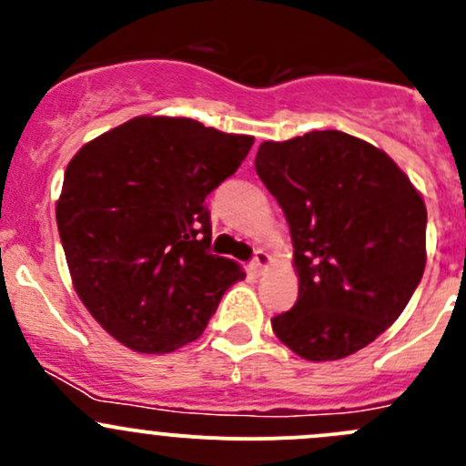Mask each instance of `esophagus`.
<instances>
[{
	"instance_id": "esophagus-1",
	"label": "esophagus",
	"mask_w": 466,
	"mask_h": 466,
	"mask_svg": "<svg viewBox=\"0 0 466 466\" xmlns=\"http://www.w3.org/2000/svg\"><path fill=\"white\" fill-rule=\"evenodd\" d=\"M270 255H268L266 250H257L255 259H252V272L255 275H263V272L268 270V266H270Z\"/></svg>"
}]
</instances>
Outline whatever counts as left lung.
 <instances>
[{
  "mask_svg": "<svg viewBox=\"0 0 466 466\" xmlns=\"http://www.w3.org/2000/svg\"><path fill=\"white\" fill-rule=\"evenodd\" d=\"M255 168L286 216L299 284L272 331L313 363L356 354L424 275V198L385 150L340 130L263 142Z\"/></svg>",
  "mask_w": 466,
  "mask_h": 466,
  "instance_id": "8db88e82",
  "label": "left lung"
}]
</instances>
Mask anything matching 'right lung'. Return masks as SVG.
Segmentation results:
<instances>
[{
    "mask_svg": "<svg viewBox=\"0 0 466 466\" xmlns=\"http://www.w3.org/2000/svg\"><path fill=\"white\" fill-rule=\"evenodd\" d=\"M252 144L187 116L142 115L69 159L56 203L65 259L81 302L121 345L168 354L196 340L246 277L207 252L205 198Z\"/></svg>",
    "mask_w": 466,
    "mask_h": 466,
    "instance_id": "right-lung-1",
    "label": "right lung"
}]
</instances>
